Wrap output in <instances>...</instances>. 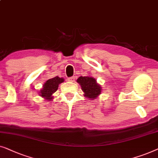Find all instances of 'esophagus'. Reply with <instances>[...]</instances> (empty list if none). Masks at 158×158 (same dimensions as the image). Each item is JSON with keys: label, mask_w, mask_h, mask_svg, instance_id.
<instances>
[{"label": "esophagus", "mask_w": 158, "mask_h": 158, "mask_svg": "<svg viewBox=\"0 0 158 158\" xmlns=\"http://www.w3.org/2000/svg\"><path fill=\"white\" fill-rule=\"evenodd\" d=\"M68 80L71 82H74L75 81V77H69V78L68 79Z\"/></svg>", "instance_id": "34e87169"}]
</instances>
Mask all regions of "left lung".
I'll return each instance as SVG.
<instances>
[{"mask_svg":"<svg viewBox=\"0 0 158 158\" xmlns=\"http://www.w3.org/2000/svg\"><path fill=\"white\" fill-rule=\"evenodd\" d=\"M77 82L81 86L84 94V96L86 98L94 99L101 94V86L92 77H80L77 79Z\"/></svg>","mask_w":158,"mask_h":158,"instance_id":"1","label":"left lung"}]
</instances>
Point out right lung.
<instances>
[{
  "instance_id": "obj_1",
  "label": "right lung",
  "mask_w": 158,
  "mask_h": 158,
  "mask_svg": "<svg viewBox=\"0 0 158 158\" xmlns=\"http://www.w3.org/2000/svg\"><path fill=\"white\" fill-rule=\"evenodd\" d=\"M64 81V78L55 77L52 79L47 80L43 85V88L40 92V96L46 100L51 101L53 99L52 94L56 92L59 87V84Z\"/></svg>"
}]
</instances>
